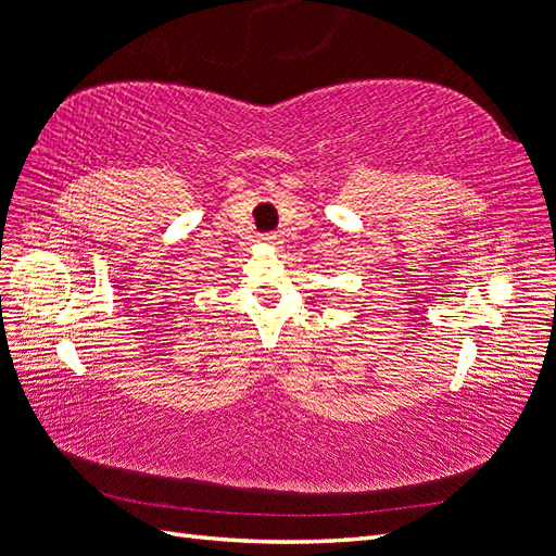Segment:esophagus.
Masks as SVG:
<instances>
[{
    "mask_svg": "<svg viewBox=\"0 0 556 556\" xmlns=\"http://www.w3.org/2000/svg\"><path fill=\"white\" fill-rule=\"evenodd\" d=\"M282 243V237L280 233H264L262 237V245H268V248H276Z\"/></svg>",
    "mask_w": 556,
    "mask_h": 556,
    "instance_id": "1",
    "label": "esophagus"
}]
</instances>
